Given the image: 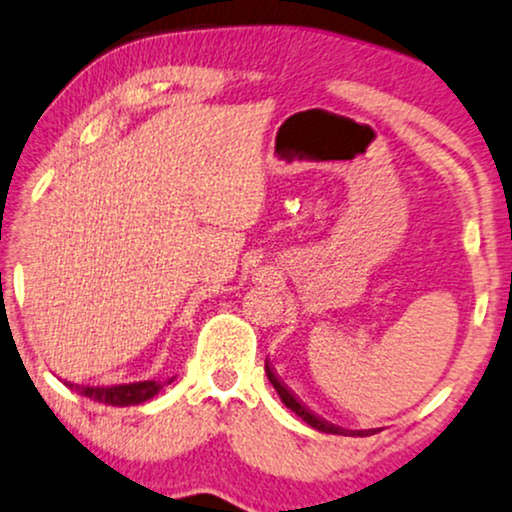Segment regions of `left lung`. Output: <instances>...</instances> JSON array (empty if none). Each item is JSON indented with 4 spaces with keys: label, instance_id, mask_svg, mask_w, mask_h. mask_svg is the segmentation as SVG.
Returning <instances> with one entry per match:
<instances>
[{
    "label": "left lung",
    "instance_id": "obj_1",
    "mask_svg": "<svg viewBox=\"0 0 512 512\" xmlns=\"http://www.w3.org/2000/svg\"><path fill=\"white\" fill-rule=\"evenodd\" d=\"M264 372H267V377H269V381H272V386L276 389V393H279V398L283 400V405H286V408H291L295 415H300V420H305L307 424H310V427H315L317 432H324V434H357V436H369V434L377 432V429H367V432H365V429H362V432H348V429H341V427H336V424L322 420V417H317L315 412L307 410L305 405L298 400V396H295V393L288 389V386L283 384L279 377H276L274 367L269 365V360L264 362Z\"/></svg>",
    "mask_w": 512,
    "mask_h": 512
}]
</instances>
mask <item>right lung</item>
Here are the masks:
<instances>
[{
	"label": "right lung",
	"mask_w": 512,
	"mask_h": 512,
	"mask_svg": "<svg viewBox=\"0 0 512 512\" xmlns=\"http://www.w3.org/2000/svg\"><path fill=\"white\" fill-rule=\"evenodd\" d=\"M171 381H174V377L169 381H133V384L119 386H80L69 381V389L80 393V396L95 400V403L126 408V405H140L145 403V400L155 398L166 384H171Z\"/></svg>",
	"instance_id": "1"
}]
</instances>
